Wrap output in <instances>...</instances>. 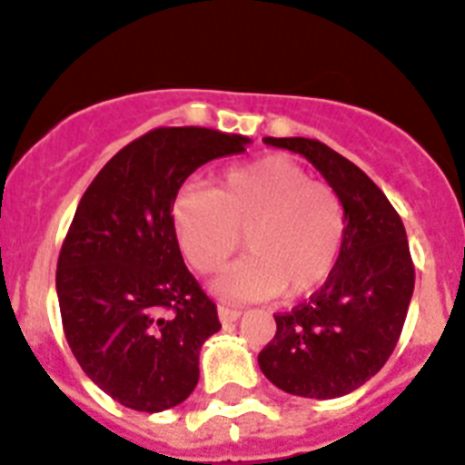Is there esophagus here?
Wrapping results in <instances>:
<instances>
[{
    "label": "esophagus",
    "instance_id": "1",
    "mask_svg": "<svg viewBox=\"0 0 465 465\" xmlns=\"http://www.w3.org/2000/svg\"><path fill=\"white\" fill-rule=\"evenodd\" d=\"M217 315H220L222 322H233V320H239L241 315H243V311H241V308H233V305L222 303L220 308H217Z\"/></svg>",
    "mask_w": 465,
    "mask_h": 465
}]
</instances>
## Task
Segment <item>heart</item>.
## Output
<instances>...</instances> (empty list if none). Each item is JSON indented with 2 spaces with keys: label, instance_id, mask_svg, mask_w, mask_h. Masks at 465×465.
Listing matches in <instances>:
<instances>
[{
  "label": "heart",
  "instance_id": "obj_1",
  "mask_svg": "<svg viewBox=\"0 0 465 465\" xmlns=\"http://www.w3.org/2000/svg\"><path fill=\"white\" fill-rule=\"evenodd\" d=\"M172 226L186 260L214 272L243 243L248 255L217 279L239 301L296 298L330 279L346 236L339 193L284 154H267L222 173L217 188L186 183L172 203Z\"/></svg>",
  "mask_w": 465,
  "mask_h": 465
}]
</instances>
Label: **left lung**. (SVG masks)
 <instances>
[{"label":"left lung","mask_w":465,"mask_h":465,"mask_svg":"<svg viewBox=\"0 0 465 465\" xmlns=\"http://www.w3.org/2000/svg\"><path fill=\"white\" fill-rule=\"evenodd\" d=\"M303 154L339 193L346 236L322 289L274 315L277 334L260 351L262 375L286 394L337 399L375 377L401 337L416 270L401 217L365 172L311 138H265Z\"/></svg>","instance_id":"1"}]
</instances>
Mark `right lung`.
<instances>
[{"label": "right lung", "mask_w": 465, "mask_h": 465, "mask_svg": "<svg viewBox=\"0 0 465 465\" xmlns=\"http://www.w3.org/2000/svg\"><path fill=\"white\" fill-rule=\"evenodd\" d=\"M248 143L154 128L122 147L75 207L56 262L64 334L83 372L126 409L160 413L198 384L200 346L222 324L183 265L172 203L195 169Z\"/></svg>", "instance_id": "obj_1"}]
</instances>
